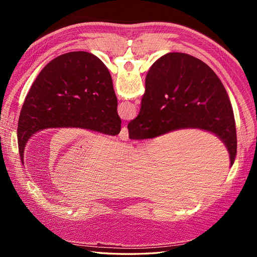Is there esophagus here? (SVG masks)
I'll return each mask as SVG.
<instances>
[{
	"instance_id": "esophagus-1",
	"label": "esophagus",
	"mask_w": 257,
	"mask_h": 257,
	"mask_svg": "<svg viewBox=\"0 0 257 257\" xmlns=\"http://www.w3.org/2000/svg\"><path fill=\"white\" fill-rule=\"evenodd\" d=\"M119 139H120V141H123V142H125L128 139V132H127V128L125 126H123L121 128V132L119 133Z\"/></svg>"
}]
</instances>
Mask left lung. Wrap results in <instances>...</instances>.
<instances>
[{
    "instance_id": "left-lung-1",
    "label": "left lung",
    "mask_w": 257,
    "mask_h": 257,
    "mask_svg": "<svg viewBox=\"0 0 257 257\" xmlns=\"http://www.w3.org/2000/svg\"><path fill=\"white\" fill-rule=\"evenodd\" d=\"M109 71L94 54L64 53L46 65L21 108L18 148L21 162L31 136L46 128L78 127L115 136L121 119Z\"/></svg>"
}]
</instances>
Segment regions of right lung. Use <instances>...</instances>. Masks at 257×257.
<instances>
[{
	"mask_svg": "<svg viewBox=\"0 0 257 257\" xmlns=\"http://www.w3.org/2000/svg\"><path fill=\"white\" fill-rule=\"evenodd\" d=\"M127 128L131 139L204 130L226 146L230 166L235 162L237 134L227 92L212 69L190 54L170 52L154 62L146 77L141 111Z\"/></svg>",
	"mask_w": 257,
	"mask_h": 257,
	"instance_id": "add662e5",
	"label": "right lung"
}]
</instances>
